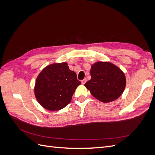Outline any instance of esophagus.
Wrapping results in <instances>:
<instances>
[{"instance_id":"obj_1","label":"esophagus","mask_w":155,"mask_h":155,"mask_svg":"<svg viewBox=\"0 0 155 155\" xmlns=\"http://www.w3.org/2000/svg\"><path fill=\"white\" fill-rule=\"evenodd\" d=\"M87 82V79L86 78H85V79H83V80L81 81V83L83 84V85H84V84H85V83Z\"/></svg>"}]
</instances>
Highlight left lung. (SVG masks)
Here are the masks:
<instances>
[{"instance_id": "1", "label": "left lung", "mask_w": 155, "mask_h": 155, "mask_svg": "<svg viewBox=\"0 0 155 155\" xmlns=\"http://www.w3.org/2000/svg\"><path fill=\"white\" fill-rule=\"evenodd\" d=\"M91 79L85 86L96 99L104 103L114 101L122 94L126 85L124 72L109 62H97L92 65Z\"/></svg>"}]
</instances>
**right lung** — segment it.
Returning <instances> with one entry per match:
<instances>
[{
  "label": "right lung",
  "mask_w": 155,
  "mask_h": 155,
  "mask_svg": "<svg viewBox=\"0 0 155 155\" xmlns=\"http://www.w3.org/2000/svg\"><path fill=\"white\" fill-rule=\"evenodd\" d=\"M81 82L67 63H54L45 67L37 76L34 88L37 100L45 109L59 110L71 101Z\"/></svg>",
  "instance_id": "add662e5"
}]
</instances>
